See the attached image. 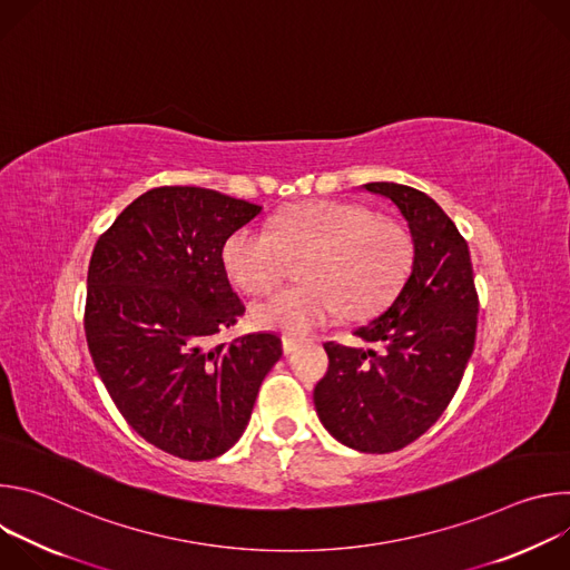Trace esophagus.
<instances>
[{"label": "esophagus", "mask_w": 570, "mask_h": 570, "mask_svg": "<svg viewBox=\"0 0 570 570\" xmlns=\"http://www.w3.org/2000/svg\"><path fill=\"white\" fill-rule=\"evenodd\" d=\"M297 345H299V341H295V338H291V336H284V338H282V350H284V354H293V352L297 350Z\"/></svg>", "instance_id": "34e87169"}]
</instances>
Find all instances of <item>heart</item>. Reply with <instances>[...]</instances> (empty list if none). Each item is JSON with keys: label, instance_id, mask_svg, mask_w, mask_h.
I'll use <instances>...</instances> for the list:
<instances>
[{"label": "heart", "instance_id": "b5f03b06", "mask_svg": "<svg viewBox=\"0 0 570 570\" xmlns=\"http://www.w3.org/2000/svg\"><path fill=\"white\" fill-rule=\"evenodd\" d=\"M240 227L223 246L229 279L246 293L277 286L291 259L307 257L299 268L304 284L277 291L253 304L257 327L302 338L347 317L381 311L411 273L415 243L401 220L374 216L345 200H311L279 212L271 225Z\"/></svg>", "mask_w": 570, "mask_h": 570}]
</instances>
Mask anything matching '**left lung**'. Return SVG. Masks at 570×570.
Masks as SVG:
<instances>
[{"label": "left lung", "mask_w": 570, "mask_h": 570, "mask_svg": "<svg viewBox=\"0 0 570 570\" xmlns=\"http://www.w3.org/2000/svg\"><path fill=\"white\" fill-rule=\"evenodd\" d=\"M409 223L415 257L390 306L354 332L372 345L324 343L330 370L313 390L322 426L363 453H392L446 411L471 358L478 293L469 246L442 207L413 187L367 183Z\"/></svg>", "instance_id": "left-lung-1"}]
</instances>
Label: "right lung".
<instances>
[{"instance_id": "obj_1", "label": "right lung", "mask_w": 570, "mask_h": 570, "mask_svg": "<svg viewBox=\"0 0 570 570\" xmlns=\"http://www.w3.org/2000/svg\"><path fill=\"white\" fill-rule=\"evenodd\" d=\"M259 205L203 187H157L99 236L86 299L95 367L124 420L153 446L212 460L246 431L275 334L212 345L246 311L223 246Z\"/></svg>"}]
</instances>
